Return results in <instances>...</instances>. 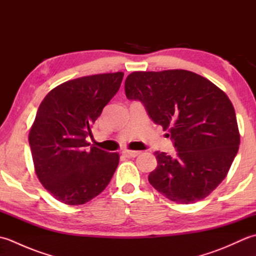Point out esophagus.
<instances>
[{"label":"esophagus","instance_id":"34e87169","mask_svg":"<svg viewBox=\"0 0 256 256\" xmlns=\"http://www.w3.org/2000/svg\"><path fill=\"white\" fill-rule=\"evenodd\" d=\"M123 154L126 155L128 157H136L138 156L140 153L138 150H124Z\"/></svg>","mask_w":256,"mask_h":256}]
</instances>
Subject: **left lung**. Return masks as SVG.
Listing matches in <instances>:
<instances>
[{
    "label": "left lung",
    "mask_w": 256,
    "mask_h": 256,
    "mask_svg": "<svg viewBox=\"0 0 256 256\" xmlns=\"http://www.w3.org/2000/svg\"><path fill=\"white\" fill-rule=\"evenodd\" d=\"M128 100L143 103L155 124L168 130L176 155L156 152L148 182L178 204L206 198L226 178L238 150L234 108L224 91L188 70L135 72L125 80Z\"/></svg>",
    "instance_id": "left-lung-1"
}]
</instances>
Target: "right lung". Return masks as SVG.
Masks as SVG:
<instances>
[{
    "label": "right lung",
    "instance_id": "obj_1",
    "mask_svg": "<svg viewBox=\"0 0 256 256\" xmlns=\"http://www.w3.org/2000/svg\"><path fill=\"white\" fill-rule=\"evenodd\" d=\"M123 72L66 81L40 103L30 132L36 175L62 202L77 206L101 194L118 165V153L86 142L91 126L116 94Z\"/></svg>",
    "mask_w": 256,
    "mask_h": 256
}]
</instances>
